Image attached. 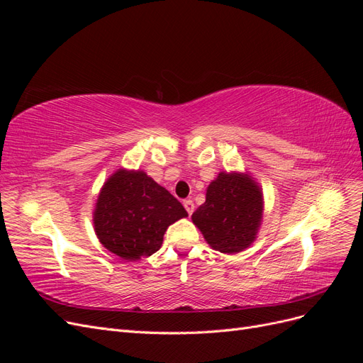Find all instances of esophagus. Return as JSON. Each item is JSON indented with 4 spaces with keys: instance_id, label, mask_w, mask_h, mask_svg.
<instances>
[{
    "instance_id": "34e87169",
    "label": "esophagus",
    "mask_w": 363,
    "mask_h": 363,
    "mask_svg": "<svg viewBox=\"0 0 363 363\" xmlns=\"http://www.w3.org/2000/svg\"><path fill=\"white\" fill-rule=\"evenodd\" d=\"M183 206H184V208H186V212H188L189 215L194 213L195 206H194V201H192V200H184V201H183Z\"/></svg>"
}]
</instances>
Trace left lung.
<instances>
[{
	"instance_id": "obj_1",
	"label": "left lung",
	"mask_w": 363,
	"mask_h": 363,
	"mask_svg": "<svg viewBox=\"0 0 363 363\" xmlns=\"http://www.w3.org/2000/svg\"><path fill=\"white\" fill-rule=\"evenodd\" d=\"M263 192L250 172H219L206 201L192 213L206 242L224 255H238L255 242L263 219Z\"/></svg>"
}]
</instances>
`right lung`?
Returning <instances> with one entry per match:
<instances>
[{
    "mask_svg": "<svg viewBox=\"0 0 363 363\" xmlns=\"http://www.w3.org/2000/svg\"><path fill=\"white\" fill-rule=\"evenodd\" d=\"M186 216L182 203L145 171L119 168L98 194L94 230L104 248L131 262L155 255L168 227Z\"/></svg>",
    "mask_w": 363,
    "mask_h": 363,
    "instance_id": "obj_1",
    "label": "right lung"
}]
</instances>
